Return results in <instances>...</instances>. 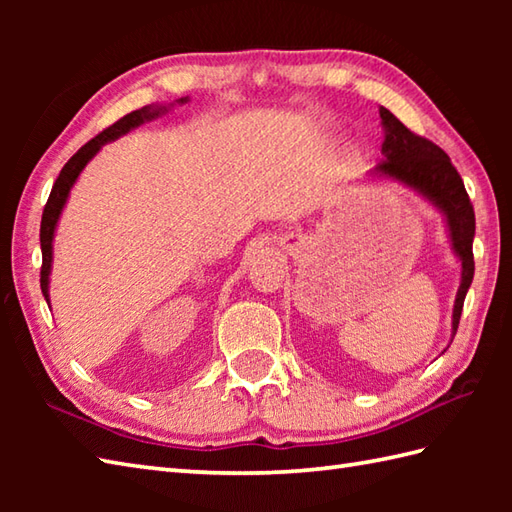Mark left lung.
Wrapping results in <instances>:
<instances>
[{
  "instance_id": "left-lung-1",
  "label": "left lung",
  "mask_w": 512,
  "mask_h": 512,
  "mask_svg": "<svg viewBox=\"0 0 512 512\" xmlns=\"http://www.w3.org/2000/svg\"><path fill=\"white\" fill-rule=\"evenodd\" d=\"M380 118L385 125V158L378 162L376 173L396 178L409 187L418 189L422 195L442 209L447 215L451 242L455 253L462 259V284L455 297L453 308V334L458 332L464 297L469 290L475 262H473V237H475V211L464 189L458 169L451 165V158L431 143L429 138L413 134L385 107H380Z\"/></svg>"
}]
</instances>
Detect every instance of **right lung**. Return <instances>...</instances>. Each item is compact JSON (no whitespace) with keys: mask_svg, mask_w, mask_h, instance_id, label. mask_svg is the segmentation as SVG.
I'll use <instances>...</instances> for the list:
<instances>
[{"mask_svg":"<svg viewBox=\"0 0 512 512\" xmlns=\"http://www.w3.org/2000/svg\"><path fill=\"white\" fill-rule=\"evenodd\" d=\"M184 101V99H182ZM160 114V107H143V110H136V112H129L127 116L118 118V121L110 127H105L99 136H94L92 140H88L76 154L65 162L59 178L54 180L52 184V191H50V198L43 206V215H41V231H39V239H41V292L43 297L48 299V275H50V264H52V237H54V226H57V220L61 215V209L65 200H68V193L72 189L74 180L79 178V173L83 171V167L88 165V160L96 154V151L101 149V145H105L107 140H114L118 136H123L129 129L138 127L140 123L149 121V118H154Z\"/></svg>","mask_w":512,"mask_h":512,"instance_id":"add662e5","label":"right lung"}]
</instances>
